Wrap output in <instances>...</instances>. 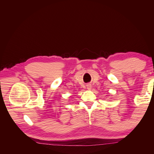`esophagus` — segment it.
<instances>
[{
    "mask_svg": "<svg viewBox=\"0 0 154 154\" xmlns=\"http://www.w3.org/2000/svg\"><path fill=\"white\" fill-rule=\"evenodd\" d=\"M87 88L88 90H91L92 86H91V85H90V84H88V85H87Z\"/></svg>",
    "mask_w": 154,
    "mask_h": 154,
    "instance_id": "1",
    "label": "esophagus"
}]
</instances>
